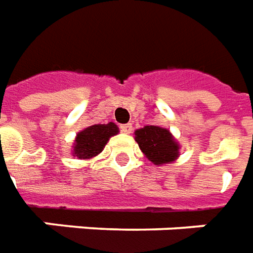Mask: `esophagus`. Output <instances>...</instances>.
<instances>
[{"mask_svg": "<svg viewBox=\"0 0 253 253\" xmlns=\"http://www.w3.org/2000/svg\"><path fill=\"white\" fill-rule=\"evenodd\" d=\"M121 130L125 132V134H128V132L132 131V126L131 125H128V123H127V125H122Z\"/></svg>", "mask_w": 253, "mask_h": 253, "instance_id": "1", "label": "esophagus"}]
</instances>
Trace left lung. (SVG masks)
I'll return each instance as SVG.
<instances>
[{"label": "left lung", "instance_id": "1", "mask_svg": "<svg viewBox=\"0 0 253 253\" xmlns=\"http://www.w3.org/2000/svg\"><path fill=\"white\" fill-rule=\"evenodd\" d=\"M135 141L146 159L156 166L171 163L179 156V144L169 130L159 126H145L135 130Z\"/></svg>", "mask_w": 253, "mask_h": 253}]
</instances>
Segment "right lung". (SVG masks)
<instances>
[{
  "label": "right lung",
  "instance_id": "right-lung-1",
  "mask_svg": "<svg viewBox=\"0 0 253 253\" xmlns=\"http://www.w3.org/2000/svg\"><path fill=\"white\" fill-rule=\"evenodd\" d=\"M119 132L118 126L109 122L107 125H93L77 134L72 155L78 159H91L101 153L111 137Z\"/></svg>",
  "mask_w": 253,
  "mask_h": 253
}]
</instances>
